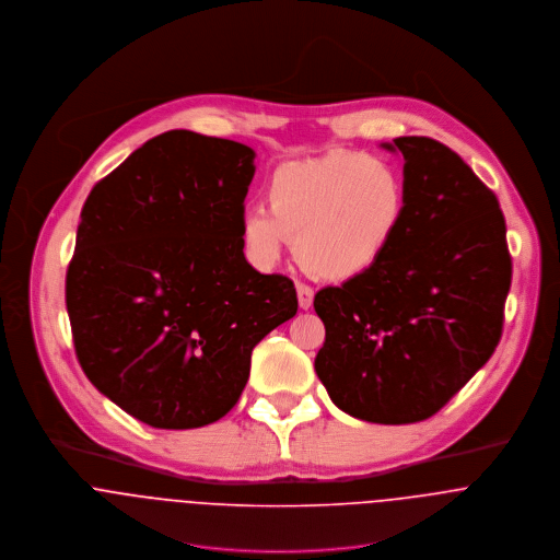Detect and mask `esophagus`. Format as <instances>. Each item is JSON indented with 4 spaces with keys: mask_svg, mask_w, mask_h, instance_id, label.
Returning <instances> with one entry per match:
<instances>
[{
    "mask_svg": "<svg viewBox=\"0 0 560 560\" xmlns=\"http://www.w3.org/2000/svg\"><path fill=\"white\" fill-rule=\"evenodd\" d=\"M296 294H299V305L301 310H311L313 305V290L305 283H296Z\"/></svg>",
    "mask_w": 560,
    "mask_h": 560,
    "instance_id": "34e87169",
    "label": "esophagus"
}]
</instances>
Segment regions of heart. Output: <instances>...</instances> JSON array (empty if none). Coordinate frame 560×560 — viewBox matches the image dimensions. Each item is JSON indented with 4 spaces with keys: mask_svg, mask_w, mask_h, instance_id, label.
I'll list each match as a JSON object with an SVG mask.
<instances>
[{
    "mask_svg": "<svg viewBox=\"0 0 560 560\" xmlns=\"http://www.w3.org/2000/svg\"><path fill=\"white\" fill-rule=\"evenodd\" d=\"M268 208L245 212L241 236L250 259L272 266L288 241L303 268L324 281H350L388 253L408 217V183L382 156L339 152L277 167Z\"/></svg>",
    "mask_w": 560,
    "mask_h": 560,
    "instance_id": "1",
    "label": "heart"
}]
</instances>
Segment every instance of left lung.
I'll use <instances>...</instances> for the list:
<instances>
[{
	"instance_id": "1",
	"label": "left lung",
	"mask_w": 560,
	"mask_h": 560,
	"mask_svg": "<svg viewBox=\"0 0 560 560\" xmlns=\"http://www.w3.org/2000/svg\"><path fill=\"white\" fill-rule=\"evenodd\" d=\"M408 217L365 275L324 288L315 373L354 419L406 425L435 415L497 350L511 288L497 195L444 143L397 137Z\"/></svg>"
}]
</instances>
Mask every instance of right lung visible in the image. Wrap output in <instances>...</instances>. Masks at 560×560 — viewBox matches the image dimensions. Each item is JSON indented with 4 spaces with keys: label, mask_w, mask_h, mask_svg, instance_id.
I'll return each instance as SVG.
<instances>
[{
    "label": "right lung",
    "mask_w": 560,
    "mask_h": 560,
    "mask_svg": "<svg viewBox=\"0 0 560 560\" xmlns=\"http://www.w3.org/2000/svg\"><path fill=\"white\" fill-rule=\"evenodd\" d=\"M249 145L167 130L88 195L66 310L88 380L130 417L192 430L225 417L253 348L296 315L292 279L261 275L241 236Z\"/></svg>",
    "instance_id": "obj_1"
}]
</instances>
